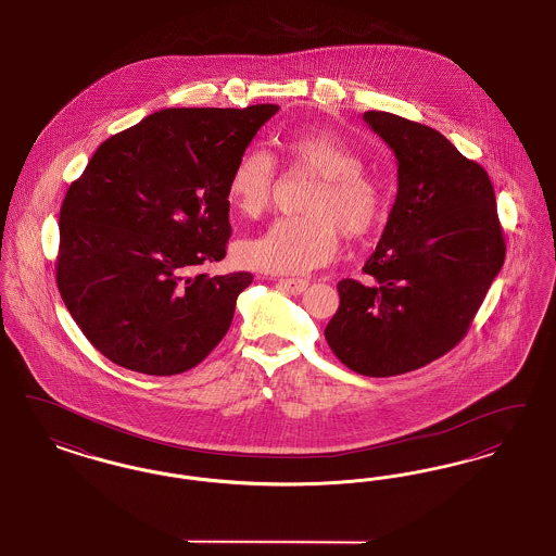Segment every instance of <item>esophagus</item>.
<instances>
[{
    "instance_id": "34e87169",
    "label": "esophagus",
    "mask_w": 556,
    "mask_h": 556,
    "mask_svg": "<svg viewBox=\"0 0 556 556\" xmlns=\"http://www.w3.org/2000/svg\"><path fill=\"white\" fill-rule=\"evenodd\" d=\"M279 288L288 293H293V295H300L308 288V281L306 279H279Z\"/></svg>"
}]
</instances>
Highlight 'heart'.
I'll use <instances>...</instances> for the list:
<instances>
[{
  "label": "heart",
  "instance_id": "heart-1",
  "mask_svg": "<svg viewBox=\"0 0 556 556\" xmlns=\"http://www.w3.org/2000/svg\"><path fill=\"white\" fill-rule=\"evenodd\" d=\"M286 156L317 175L302 216H281L265 233L241 241L239 263L254 270L298 275L333 258L345 236L372 229L381 212V189L363 170V160L344 137L331 131L293 132L281 139ZM275 184V162L261 148L239 154L227 181L229 202L245 216L266 211Z\"/></svg>",
  "mask_w": 556,
  "mask_h": 556
}]
</instances>
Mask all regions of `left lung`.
Here are the masks:
<instances>
[{"label":"left lung","mask_w":556,"mask_h":556,"mask_svg":"<svg viewBox=\"0 0 556 556\" xmlns=\"http://www.w3.org/2000/svg\"><path fill=\"white\" fill-rule=\"evenodd\" d=\"M394 152L396 202L363 270L338 283L325 340L348 369L392 377L458 344L503 268V229L488 173L431 127L369 110Z\"/></svg>","instance_id":"left-lung-1"}]
</instances>
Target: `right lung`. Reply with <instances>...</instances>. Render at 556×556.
Listing matches in <instances>:
<instances>
[{
  "instance_id": "add662e5",
  "label": "right lung",
  "mask_w": 556,
  "mask_h": 556,
  "mask_svg": "<svg viewBox=\"0 0 556 556\" xmlns=\"http://www.w3.org/2000/svg\"><path fill=\"white\" fill-rule=\"evenodd\" d=\"M275 104L166 108L106 139L60 208L55 281L85 338L146 375L200 365L231 327L250 273L225 258L227 181Z\"/></svg>"
}]
</instances>
